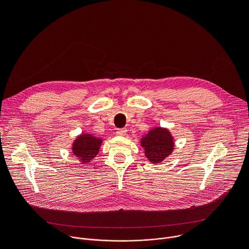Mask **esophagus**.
Segmentation results:
<instances>
[{"label": "esophagus", "mask_w": 249, "mask_h": 249, "mask_svg": "<svg viewBox=\"0 0 249 249\" xmlns=\"http://www.w3.org/2000/svg\"><path fill=\"white\" fill-rule=\"evenodd\" d=\"M126 133H127V130L124 129V128L117 130V135H118V136H125Z\"/></svg>", "instance_id": "1"}]
</instances>
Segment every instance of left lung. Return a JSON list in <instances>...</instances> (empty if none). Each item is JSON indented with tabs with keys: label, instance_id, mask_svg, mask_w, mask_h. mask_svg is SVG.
Instances as JSON below:
<instances>
[{
	"label": "left lung",
	"instance_id": "left-lung-1",
	"mask_svg": "<svg viewBox=\"0 0 249 249\" xmlns=\"http://www.w3.org/2000/svg\"><path fill=\"white\" fill-rule=\"evenodd\" d=\"M141 146L144 148L145 156L151 162L160 163L172 153L174 142L167 129L156 127L141 139Z\"/></svg>",
	"mask_w": 249,
	"mask_h": 249
}]
</instances>
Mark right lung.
Returning a JSON list of instances; mask_svg holds the SVG:
<instances>
[{"mask_svg":"<svg viewBox=\"0 0 249 249\" xmlns=\"http://www.w3.org/2000/svg\"><path fill=\"white\" fill-rule=\"evenodd\" d=\"M101 143L102 139L84 133L73 142L72 153L82 163H89L98 154Z\"/></svg>","mask_w":249,"mask_h":249,"instance_id":"1","label":"right lung"}]
</instances>
